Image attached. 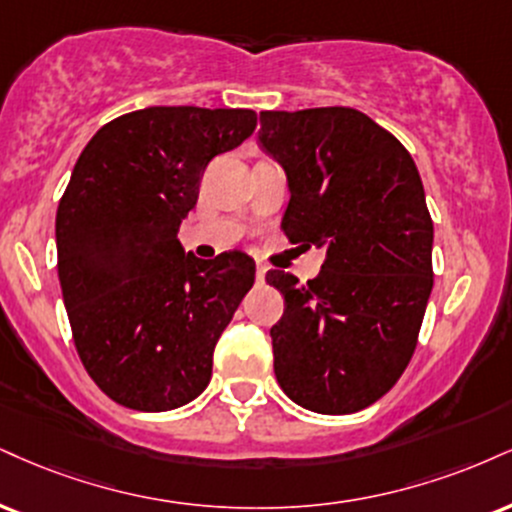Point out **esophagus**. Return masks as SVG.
Instances as JSON below:
<instances>
[{"label": "esophagus", "mask_w": 512, "mask_h": 512, "mask_svg": "<svg viewBox=\"0 0 512 512\" xmlns=\"http://www.w3.org/2000/svg\"><path fill=\"white\" fill-rule=\"evenodd\" d=\"M264 276H267V267H264V264H257V281L264 283Z\"/></svg>", "instance_id": "1"}]
</instances>
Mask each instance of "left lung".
<instances>
[{
    "mask_svg": "<svg viewBox=\"0 0 512 512\" xmlns=\"http://www.w3.org/2000/svg\"><path fill=\"white\" fill-rule=\"evenodd\" d=\"M257 140L288 176L283 233L326 250L303 286L267 274L286 300L272 326L276 381L312 412H357L405 372L434 286L420 171L396 135L350 107L260 112Z\"/></svg>",
    "mask_w": 512,
    "mask_h": 512,
    "instance_id": "left-lung-1",
    "label": "left lung"
}]
</instances>
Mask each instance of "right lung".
Segmentation results:
<instances>
[{
  "mask_svg": "<svg viewBox=\"0 0 512 512\" xmlns=\"http://www.w3.org/2000/svg\"><path fill=\"white\" fill-rule=\"evenodd\" d=\"M255 126L252 109L147 107L104 123L73 166L57 209L61 293L80 362L123 408H181L212 379L255 262L197 260L176 236L205 166Z\"/></svg>",
  "mask_w": 512,
  "mask_h": 512,
  "instance_id": "add662e5",
  "label": "right lung"
}]
</instances>
